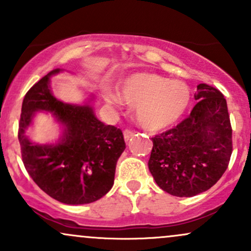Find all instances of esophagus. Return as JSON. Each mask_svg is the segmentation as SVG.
I'll return each mask as SVG.
<instances>
[{
    "label": "esophagus",
    "mask_w": 251,
    "mask_h": 251,
    "mask_svg": "<svg viewBox=\"0 0 251 251\" xmlns=\"http://www.w3.org/2000/svg\"><path fill=\"white\" fill-rule=\"evenodd\" d=\"M134 135V132L129 131V129H125L124 131V139H125V142H128V140H131V138Z\"/></svg>",
    "instance_id": "esophagus-1"
}]
</instances>
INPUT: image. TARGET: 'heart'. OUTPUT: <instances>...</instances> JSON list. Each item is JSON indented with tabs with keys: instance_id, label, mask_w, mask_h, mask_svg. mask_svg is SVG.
Returning a JSON list of instances; mask_svg holds the SVG:
<instances>
[{
	"instance_id": "1",
	"label": "heart",
	"mask_w": 251,
	"mask_h": 251,
	"mask_svg": "<svg viewBox=\"0 0 251 251\" xmlns=\"http://www.w3.org/2000/svg\"><path fill=\"white\" fill-rule=\"evenodd\" d=\"M190 88L180 80H170L152 73H135L126 77L119 94L112 92L113 102L135 105L137 122L148 131H162L175 125L189 107Z\"/></svg>"
}]
</instances>
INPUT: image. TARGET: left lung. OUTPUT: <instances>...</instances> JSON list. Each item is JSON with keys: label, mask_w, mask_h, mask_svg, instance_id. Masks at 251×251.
Returning a JSON list of instances; mask_svg holds the SVG:
<instances>
[{"label": "left lung", "mask_w": 251, "mask_h": 251, "mask_svg": "<svg viewBox=\"0 0 251 251\" xmlns=\"http://www.w3.org/2000/svg\"><path fill=\"white\" fill-rule=\"evenodd\" d=\"M197 103L175 128L152 138L149 170L168 194L192 197L209 190L223 176L232 152V129L226 100L217 88L197 86Z\"/></svg>", "instance_id": "8db88e82"}]
</instances>
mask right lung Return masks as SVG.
<instances>
[{
    "instance_id": "obj_1",
    "label": "right lung",
    "mask_w": 251,
    "mask_h": 251,
    "mask_svg": "<svg viewBox=\"0 0 251 251\" xmlns=\"http://www.w3.org/2000/svg\"><path fill=\"white\" fill-rule=\"evenodd\" d=\"M60 72H50L25 96L19 124L22 160L37 186L51 198L70 205L88 204L112 189L126 145L122 129L96 117L93 96L83 103L63 102L54 96L50 77ZM37 111H48L62 126L56 143L39 144L27 138Z\"/></svg>"
}]
</instances>
